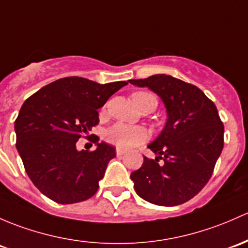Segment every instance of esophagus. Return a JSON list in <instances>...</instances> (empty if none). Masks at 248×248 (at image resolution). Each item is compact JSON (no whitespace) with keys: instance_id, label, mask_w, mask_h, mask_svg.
<instances>
[{"instance_id":"34e87169","label":"esophagus","mask_w":248,"mask_h":248,"mask_svg":"<svg viewBox=\"0 0 248 248\" xmlns=\"http://www.w3.org/2000/svg\"><path fill=\"white\" fill-rule=\"evenodd\" d=\"M124 153V150H122V148H116V155L119 157V155H122Z\"/></svg>"}]
</instances>
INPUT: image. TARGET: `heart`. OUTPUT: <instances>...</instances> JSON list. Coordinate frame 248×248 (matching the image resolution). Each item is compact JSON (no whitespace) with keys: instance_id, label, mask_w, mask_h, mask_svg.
Listing matches in <instances>:
<instances>
[{"instance_id":"obj_1","label":"heart","mask_w":248,"mask_h":248,"mask_svg":"<svg viewBox=\"0 0 248 248\" xmlns=\"http://www.w3.org/2000/svg\"><path fill=\"white\" fill-rule=\"evenodd\" d=\"M132 100L138 108L147 103H153L155 107H157V98L150 93L138 91V93H133ZM146 138H147V133L142 127L132 126V124H122V122L113 124L106 132L107 141L116 145L120 148H129L138 144H141L142 141H145Z\"/></svg>"}]
</instances>
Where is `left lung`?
<instances>
[{
    "instance_id": "left-lung-1",
    "label": "left lung",
    "mask_w": 248,
    "mask_h": 248,
    "mask_svg": "<svg viewBox=\"0 0 248 248\" xmlns=\"http://www.w3.org/2000/svg\"><path fill=\"white\" fill-rule=\"evenodd\" d=\"M128 82L157 93L168 114L163 131L147 146L155 158L144 157L131 173L135 191L157 205L186 203L208 183L222 152L225 129L216 106L197 87L169 75Z\"/></svg>"
}]
</instances>
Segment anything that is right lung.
<instances>
[{"label":"right lung","mask_w":248,"mask_h":248,"mask_svg":"<svg viewBox=\"0 0 248 248\" xmlns=\"http://www.w3.org/2000/svg\"><path fill=\"white\" fill-rule=\"evenodd\" d=\"M127 84L65 77L25 101L15 120L16 148L41 194L61 204L82 202L96 194L115 148L97 142L98 138L93 152L78 151L76 142L98 124L97 109Z\"/></svg>","instance_id":"add662e5"}]
</instances>
